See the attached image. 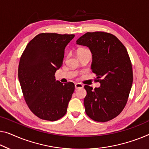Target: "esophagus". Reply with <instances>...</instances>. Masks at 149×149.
Wrapping results in <instances>:
<instances>
[{
	"mask_svg": "<svg viewBox=\"0 0 149 149\" xmlns=\"http://www.w3.org/2000/svg\"><path fill=\"white\" fill-rule=\"evenodd\" d=\"M75 89H79V88H83L84 86L80 83H76L75 84Z\"/></svg>",
	"mask_w": 149,
	"mask_h": 149,
	"instance_id": "esophagus-1",
	"label": "esophagus"
}]
</instances>
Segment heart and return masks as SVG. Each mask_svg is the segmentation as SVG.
I'll return each mask as SVG.
<instances>
[{
	"instance_id": "heart-1",
	"label": "heart",
	"mask_w": 149,
	"mask_h": 149,
	"mask_svg": "<svg viewBox=\"0 0 149 149\" xmlns=\"http://www.w3.org/2000/svg\"><path fill=\"white\" fill-rule=\"evenodd\" d=\"M88 49H84V48H81V49H78V51H77V53H79V52H84V51H87Z\"/></svg>"
}]
</instances>
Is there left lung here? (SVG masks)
Segmentation results:
<instances>
[{
    "label": "left lung",
    "instance_id": "8db88e82",
    "mask_svg": "<svg viewBox=\"0 0 149 149\" xmlns=\"http://www.w3.org/2000/svg\"><path fill=\"white\" fill-rule=\"evenodd\" d=\"M92 53V72L100 87L85 86L84 104L93 120L107 122L120 114L128 101L133 81L132 63L127 50L116 36L96 31L86 33L77 40Z\"/></svg>",
    "mask_w": 149,
    "mask_h": 149
}]
</instances>
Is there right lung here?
I'll return each instance as SVG.
<instances>
[{
  "mask_svg": "<svg viewBox=\"0 0 149 149\" xmlns=\"http://www.w3.org/2000/svg\"><path fill=\"white\" fill-rule=\"evenodd\" d=\"M74 35L43 33L27 44L20 59L18 76L25 100L35 116L55 121L66 114L74 92L72 82L55 81L65 47Z\"/></svg>",
  "mask_w": 149,
  "mask_h": 149,
  "instance_id": "obj_1",
  "label": "right lung"
}]
</instances>
